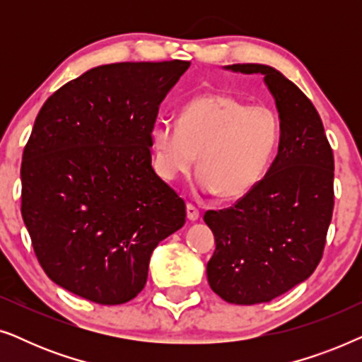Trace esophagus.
<instances>
[{
  "label": "esophagus",
  "mask_w": 362,
  "mask_h": 362,
  "mask_svg": "<svg viewBox=\"0 0 362 362\" xmlns=\"http://www.w3.org/2000/svg\"><path fill=\"white\" fill-rule=\"evenodd\" d=\"M186 211H187V219H189V221L194 222V221L199 219L201 212H199V209H197L194 204H191V202H189V204L186 206Z\"/></svg>",
  "instance_id": "1"
}]
</instances>
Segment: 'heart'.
I'll use <instances>...</instances> for the list:
<instances>
[{
	"label": "heart",
	"mask_w": 362,
	"mask_h": 362,
	"mask_svg": "<svg viewBox=\"0 0 362 362\" xmlns=\"http://www.w3.org/2000/svg\"><path fill=\"white\" fill-rule=\"evenodd\" d=\"M279 135V118L269 107L247 105L226 93H204L181 108L180 122H155V166L165 180H175L191 173L197 161V189L239 197L264 176Z\"/></svg>",
	"instance_id": "b5f03b06"
}]
</instances>
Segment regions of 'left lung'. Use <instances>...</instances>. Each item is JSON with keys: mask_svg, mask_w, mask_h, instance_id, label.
I'll use <instances>...</instances> for the list:
<instances>
[{"mask_svg": "<svg viewBox=\"0 0 362 362\" xmlns=\"http://www.w3.org/2000/svg\"><path fill=\"white\" fill-rule=\"evenodd\" d=\"M226 69L264 76L279 110L280 141L267 175L242 199L204 214L216 240L207 281L229 303H265L308 279L323 257L334 158L315 105L284 74L264 64Z\"/></svg>", "mask_w": 362, "mask_h": 362, "instance_id": "obj_1", "label": "left lung"}]
</instances>
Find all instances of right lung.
<instances>
[{
    "label": "right lung",
    "instance_id": "obj_1",
    "mask_svg": "<svg viewBox=\"0 0 362 362\" xmlns=\"http://www.w3.org/2000/svg\"><path fill=\"white\" fill-rule=\"evenodd\" d=\"M191 62L93 67L47 98L21 163V214L54 284L98 305L135 298L186 204L151 166V128Z\"/></svg>",
    "mask_w": 362,
    "mask_h": 362
}]
</instances>
